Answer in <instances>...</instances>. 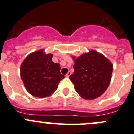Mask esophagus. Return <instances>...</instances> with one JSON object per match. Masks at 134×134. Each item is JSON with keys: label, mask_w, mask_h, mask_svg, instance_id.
Returning <instances> with one entry per match:
<instances>
[{"label": "esophagus", "mask_w": 134, "mask_h": 134, "mask_svg": "<svg viewBox=\"0 0 134 134\" xmlns=\"http://www.w3.org/2000/svg\"><path fill=\"white\" fill-rule=\"evenodd\" d=\"M70 75H71V72H70V71H68V73L66 74V77H69V76H70Z\"/></svg>", "instance_id": "34e87169"}]
</instances>
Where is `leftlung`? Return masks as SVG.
I'll list each match as a JSON object with an SVG mask.
<instances>
[{"mask_svg":"<svg viewBox=\"0 0 134 134\" xmlns=\"http://www.w3.org/2000/svg\"><path fill=\"white\" fill-rule=\"evenodd\" d=\"M74 62V72L69 77L79 95L87 100L103 95L111 80V62L94 51L80 56Z\"/></svg>","mask_w":134,"mask_h":134,"instance_id":"obj_1","label":"left lung"}]
</instances>
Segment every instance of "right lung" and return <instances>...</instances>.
Instances as JSON below:
<instances>
[{
	"label": "right lung",
	"mask_w": 134,
	"mask_h": 134,
	"mask_svg": "<svg viewBox=\"0 0 134 134\" xmlns=\"http://www.w3.org/2000/svg\"><path fill=\"white\" fill-rule=\"evenodd\" d=\"M53 55L40 50L28 55L21 66V77L27 91L39 98L48 97L56 91L65 77L59 64L52 61Z\"/></svg>",
	"instance_id": "add662e5"
}]
</instances>
